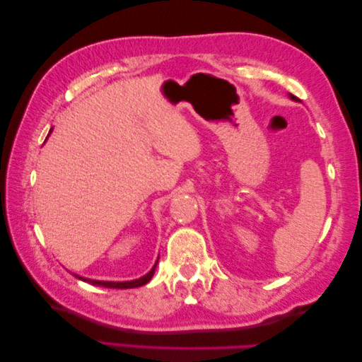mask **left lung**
<instances>
[{
	"label": "left lung",
	"instance_id": "obj_1",
	"mask_svg": "<svg viewBox=\"0 0 362 362\" xmlns=\"http://www.w3.org/2000/svg\"><path fill=\"white\" fill-rule=\"evenodd\" d=\"M290 98H291V100H294V101H299V98H296L294 95H290Z\"/></svg>",
	"mask_w": 362,
	"mask_h": 362
}]
</instances>
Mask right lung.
Wrapping results in <instances>:
<instances>
[{
    "label": "right lung",
    "mask_w": 362,
    "mask_h": 362,
    "mask_svg": "<svg viewBox=\"0 0 362 362\" xmlns=\"http://www.w3.org/2000/svg\"><path fill=\"white\" fill-rule=\"evenodd\" d=\"M51 133V131H49ZM49 136V134H48ZM158 262V261H157ZM157 262L154 264V267H152L149 270V273H146L145 276H141L139 279H134V281H124V282H113V281H93V279H87V278H83V276H78L75 275L78 279L84 281V282H90L92 286H101V287H105V288H136V287H140V286H145V284H148L151 281V278L154 276V272H156V267H157Z\"/></svg>",
    "instance_id": "1"
}]
</instances>
